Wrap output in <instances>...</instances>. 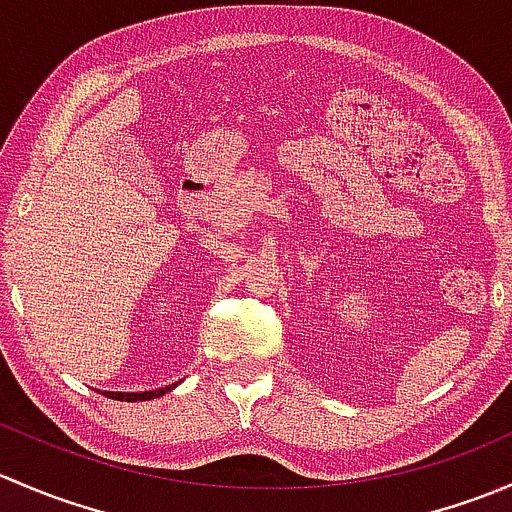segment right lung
I'll use <instances>...</instances> for the list:
<instances>
[{
	"instance_id": "obj_1",
	"label": "right lung",
	"mask_w": 512,
	"mask_h": 512,
	"mask_svg": "<svg viewBox=\"0 0 512 512\" xmlns=\"http://www.w3.org/2000/svg\"><path fill=\"white\" fill-rule=\"evenodd\" d=\"M178 384H170L165 386V389H158V391H143V394H121V391H106L103 396H108V399H116V401H148V399H158V396L168 394L170 389H175Z\"/></svg>"
}]
</instances>
